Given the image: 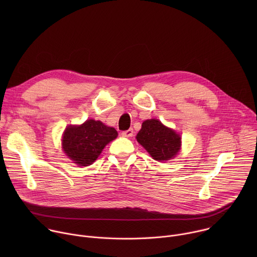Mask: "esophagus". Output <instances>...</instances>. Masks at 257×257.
I'll return each mask as SVG.
<instances>
[{"label": "esophagus", "instance_id": "esophagus-1", "mask_svg": "<svg viewBox=\"0 0 257 257\" xmlns=\"http://www.w3.org/2000/svg\"><path fill=\"white\" fill-rule=\"evenodd\" d=\"M121 135H122L123 137H132V136H133V129H128V130H126V131H123V132L121 133Z\"/></svg>", "mask_w": 257, "mask_h": 257}]
</instances>
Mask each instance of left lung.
Listing matches in <instances>:
<instances>
[{"label": "left lung", "mask_w": 257, "mask_h": 257, "mask_svg": "<svg viewBox=\"0 0 257 257\" xmlns=\"http://www.w3.org/2000/svg\"><path fill=\"white\" fill-rule=\"evenodd\" d=\"M136 139L152 158L159 162L175 158L181 149V136L158 119L144 121Z\"/></svg>", "instance_id": "1"}]
</instances>
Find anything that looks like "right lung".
Listing matches in <instances>:
<instances>
[{
  "label": "right lung",
  "instance_id": "add662e5",
  "mask_svg": "<svg viewBox=\"0 0 257 257\" xmlns=\"http://www.w3.org/2000/svg\"><path fill=\"white\" fill-rule=\"evenodd\" d=\"M117 136L115 128L89 119L81 125L66 127L62 137V149L73 163L86 167L95 162L104 146Z\"/></svg>",
  "mask_w": 257,
  "mask_h": 257
}]
</instances>
